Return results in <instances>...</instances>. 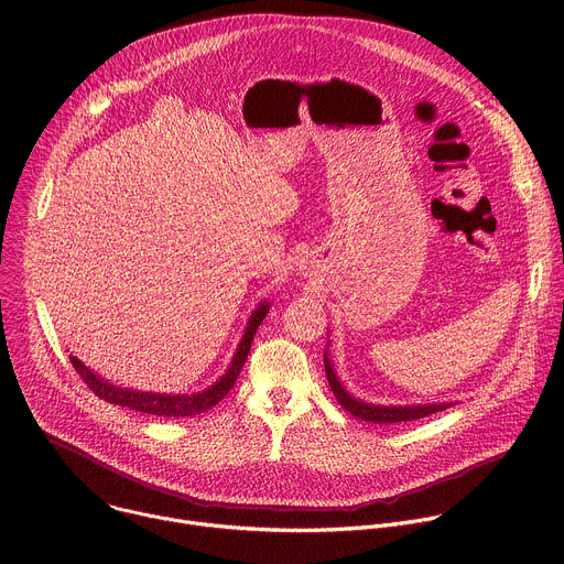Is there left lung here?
I'll return each mask as SVG.
<instances>
[{"mask_svg":"<svg viewBox=\"0 0 564 564\" xmlns=\"http://www.w3.org/2000/svg\"><path fill=\"white\" fill-rule=\"evenodd\" d=\"M326 361V375H328V383H330V390L335 392L337 401L341 404V409H346L350 415L364 420V422H375V424H399V422H413V420H422V417H429L437 411H444L446 406L440 404V406H370V404H364V401L350 397L344 386L337 381V375L328 361V357H324Z\"/></svg>","mask_w":564,"mask_h":564,"instance_id":"left-lung-1","label":"left lung"}]
</instances>
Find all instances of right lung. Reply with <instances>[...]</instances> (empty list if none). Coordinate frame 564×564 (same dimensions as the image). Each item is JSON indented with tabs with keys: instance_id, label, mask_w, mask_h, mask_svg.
Masks as SVG:
<instances>
[{
	"instance_id": "1",
	"label": "right lung",
	"mask_w": 564,
	"mask_h": 564,
	"mask_svg": "<svg viewBox=\"0 0 564 564\" xmlns=\"http://www.w3.org/2000/svg\"><path fill=\"white\" fill-rule=\"evenodd\" d=\"M268 314V303L261 305L252 318H250V326L243 335V339H240V346L234 355V361L229 366V370L223 375V379L203 390V392H196V394H155V392H138V390H129V388H120V386H113L100 377H96L83 361L75 359L73 355H68L75 372L83 377V381L89 386V390L94 394H98L100 399L109 401V404H118V406H127L131 411H140V413H147V415H155V417H194V415H200L209 409H214L218 401L231 390L234 381L238 379L240 370H243L246 366V359L250 355V348H252V341H254V335L261 326V321L265 318Z\"/></svg>"
}]
</instances>
